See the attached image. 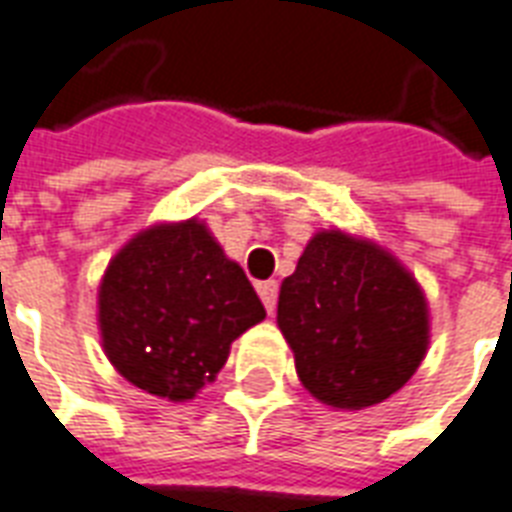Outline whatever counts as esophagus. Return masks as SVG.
<instances>
[{
    "mask_svg": "<svg viewBox=\"0 0 512 512\" xmlns=\"http://www.w3.org/2000/svg\"><path fill=\"white\" fill-rule=\"evenodd\" d=\"M257 292H260V300H263L265 311L273 314V308H276V295H279V284L276 282L257 284Z\"/></svg>",
    "mask_w": 512,
    "mask_h": 512,
    "instance_id": "34e87169",
    "label": "esophagus"
}]
</instances>
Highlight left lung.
I'll return each mask as SVG.
<instances>
[{
    "label": "left lung",
    "mask_w": 512,
    "mask_h": 512,
    "mask_svg": "<svg viewBox=\"0 0 512 512\" xmlns=\"http://www.w3.org/2000/svg\"><path fill=\"white\" fill-rule=\"evenodd\" d=\"M276 325L308 395L362 411L403 389L429 349V303L389 249L317 230L279 290Z\"/></svg>",
    "instance_id": "1"
}]
</instances>
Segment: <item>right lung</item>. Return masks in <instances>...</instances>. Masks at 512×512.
<instances>
[{"mask_svg": "<svg viewBox=\"0 0 512 512\" xmlns=\"http://www.w3.org/2000/svg\"><path fill=\"white\" fill-rule=\"evenodd\" d=\"M96 308L112 368L171 403L212 384L230 343L265 319L244 268L198 217L128 239L101 276Z\"/></svg>", "mask_w": 512, "mask_h": 512, "instance_id": "obj_1", "label": "right lung"}]
</instances>
